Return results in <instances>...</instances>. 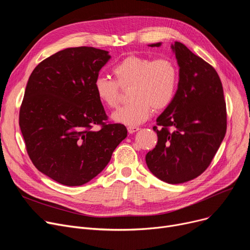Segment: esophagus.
<instances>
[{
	"instance_id": "34e87169",
	"label": "esophagus",
	"mask_w": 250,
	"mask_h": 250,
	"mask_svg": "<svg viewBox=\"0 0 250 250\" xmlns=\"http://www.w3.org/2000/svg\"><path fill=\"white\" fill-rule=\"evenodd\" d=\"M140 128L138 126H127V132L128 134H134L136 132H138Z\"/></svg>"
}]
</instances>
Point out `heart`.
Returning a JSON list of instances; mask_svg holds the SVG:
<instances>
[{
  "label": "heart",
  "mask_w": 250,
  "mask_h": 250,
  "mask_svg": "<svg viewBox=\"0 0 250 250\" xmlns=\"http://www.w3.org/2000/svg\"><path fill=\"white\" fill-rule=\"evenodd\" d=\"M115 81L98 77L94 82L95 94L105 106L115 108L122 101V89L130 88L128 104L117 109L113 121L126 125H137L146 122L153 110L162 111L175 98L179 69L169 58L151 59L127 56L112 70Z\"/></svg>",
  "instance_id": "1"
}]
</instances>
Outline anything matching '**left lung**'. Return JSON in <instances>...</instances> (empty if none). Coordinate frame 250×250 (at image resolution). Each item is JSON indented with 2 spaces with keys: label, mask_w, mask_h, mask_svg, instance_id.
<instances>
[{
  "label": "left lung",
  "mask_w": 250,
  "mask_h": 250,
  "mask_svg": "<svg viewBox=\"0 0 250 250\" xmlns=\"http://www.w3.org/2000/svg\"><path fill=\"white\" fill-rule=\"evenodd\" d=\"M172 48L179 64L178 88L153 126L158 142L146 163L156 177L177 185L200 176L211 164L226 134L227 110L216 70L181 42Z\"/></svg>",
  "instance_id": "8db88e82"
}]
</instances>
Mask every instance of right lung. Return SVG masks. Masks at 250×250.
Wrapping results in <instances>:
<instances>
[{"mask_svg": "<svg viewBox=\"0 0 250 250\" xmlns=\"http://www.w3.org/2000/svg\"><path fill=\"white\" fill-rule=\"evenodd\" d=\"M109 59L95 47L65 48L39 62L26 85L19 111L26 151L39 171L61 185L94 178L126 137L124 125L107 122L94 90Z\"/></svg>", "mask_w": 250, "mask_h": 250, "instance_id": "right-lung-1", "label": "right lung"}]
</instances>
